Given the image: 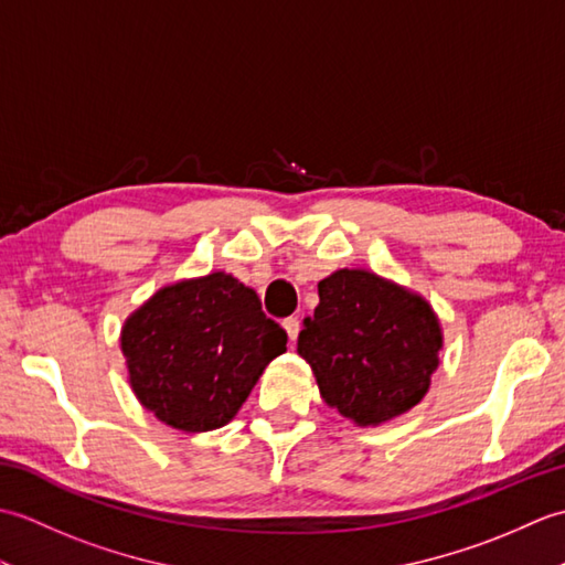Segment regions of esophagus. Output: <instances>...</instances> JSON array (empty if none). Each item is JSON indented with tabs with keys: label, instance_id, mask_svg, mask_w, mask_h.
Here are the masks:
<instances>
[{
	"label": "esophagus",
	"instance_id": "1",
	"mask_svg": "<svg viewBox=\"0 0 565 565\" xmlns=\"http://www.w3.org/2000/svg\"><path fill=\"white\" fill-rule=\"evenodd\" d=\"M284 330L289 332V340L296 344V340H298V332H301V320H298L296 316L286 318V320H284Z\"/></svg>",
	"mask_w": 565,
	"mask_h": 565
}]
</instances>
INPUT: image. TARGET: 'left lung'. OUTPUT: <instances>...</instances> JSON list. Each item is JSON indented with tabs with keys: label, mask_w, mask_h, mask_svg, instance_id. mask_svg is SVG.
Returning <instances> with one entry per match:
<instances>
[{
	"label": "left lung",
	"mask_w": 565,
	"mask_h": 565,
	"mask_svg": "<svg viewBox=\"0 0 565 565\" xmlns=\"http://www.w3.org/2000/svg\"><path fill=\"white\" fill-rule=\"evenodd\" d=\"M298 334L320 395L356 425H379L423 401L437 369L439 322L423 298L376 274L340 269Z\"/></svg>",
	"instance_id": "8db88e82"
}]
</instances>
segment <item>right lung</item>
Segmentation results:
<instances>
[{"mask_svg": "<svg viewBox=\"0 0 565 565\" xmlns=\"http://www.w3.org/2000/svg\"><path fill=\"white\" fill-rule=\"evenodd\" d=\"M286 340L255 291L215 271L154 294L128 318L121 350L130 386L154 417L209 431L231 423Z\"/></svg>", "mask_w": 565, "mask_h": 565, "instance_id": "1", "label": "right lung"}]
</instances>
